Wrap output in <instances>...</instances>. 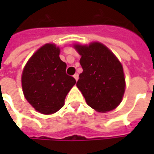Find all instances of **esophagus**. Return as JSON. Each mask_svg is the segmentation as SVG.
I'll use <instances>...</instances> for the list:
<instances>
[{
	"label": "esophagus",
	"instance_id": "esophagus-1",
	"mask_svg": "<svg viewBox=\"0 0 154 154\" xmlns=\"http://www.w3.org/2000/svg\"><path fill=\"white\" fill-rule=\"evenodd\" d=\"M74 78L75 79V80H78V79H79V74H74Z\"/></svg>",
	"mask_w": 154,
	"mask_h": 154
}]
</instances>
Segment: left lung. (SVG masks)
Listing matches in <instances>:
<instances>
[{"label": "left lung", "mask_w": 154, "mask_h": 154, "mask_svg": "<svg viewBox=\"0 0 154 154\" xmlns=\"http://www.w3.org/2000/svg\"><path fill=\"white\" fill-rule=\"evenodd\" d=\"M83 72L76 86L87 104L98 112L114 109L125 91L122 66L114 54L100 43L74 45Z\"/></svg>", "instance_id": "obj_1"}]
</instances>
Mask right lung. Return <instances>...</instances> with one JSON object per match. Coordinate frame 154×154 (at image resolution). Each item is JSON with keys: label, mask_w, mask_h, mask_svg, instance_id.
Here are the masks:
<instances>
[{"label": "right lung", "mask_w": 154, "mask_h": 154, "mask_svg": "<svg viewBox=\"0 0 154 154\" xmlns=\"http://www.w3.org/2000/svg\"><path fill=\"white\" fill-rule=\"evenodd\" d=\"M55 45L41 47L28 61L22 74V88L26 100L34 109L45 115L62 108L70 89L76 83L66 74L67 64L59 57Z\"/></svg>", "instance_id": "obj_1"}]
</instances>
